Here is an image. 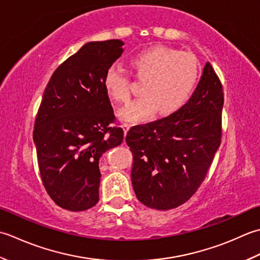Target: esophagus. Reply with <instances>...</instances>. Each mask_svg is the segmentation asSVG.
<instances>
[{"label": "esophagus", "mask_w": 260, "mask_h": 260, "mask_svg": "<svg viewBox=\"0 0 260 260\" xmlns=\"http://www.w3.org/2000/svg\"><path fill=\"white\" fill-rule=\"evenodd\" d=\"M122 129H123L124 135H126V132H128V131H129V129H130V124H128V123H124V124L122 125Z\"/></svg>", "instance_id": "34e87169"}]
</instances>
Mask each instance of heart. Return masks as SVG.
<instances>
[{
    "label": "heart",
    "instance_id": "1",
    "mask_svg": "<svg viewBox=\"0 0 260 260\" xmlns=\"http://www.w3.org/2000/svg\"><path fill=\"white\" fill-rule=\"evenodd\" d=\"M130 66L136 78L144 81L142 96L131 102L119 113L125 122H141L156 113L176 112L197 86L200 67L192 52L178 51L171 47L155 46L131 57ZM103 85L111 99L118 103L130 100V78L120 66L108 68Z\"/></svg>",
    "mask_w": 260,
    "mask_h": 260
}]
</instances>
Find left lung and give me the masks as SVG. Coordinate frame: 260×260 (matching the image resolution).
I'll use <instances>...</instances> for the list:
<instances>
[{"label":"left lung","mask_w":260,"mask_h":260,"mask_svg":"<svg viewBox=\"0 0 260 260\" xmlns=\"http://www.w3.org/2000/svg\"><path fill=\"white\" fill-rule=\"evenodd\" d=\"M223 100L220 79L206 62L186 104L128 131L125 141L134 156L131 182L142 204L171 210L197 192L221 144Z\"/></svg>","instance_id":"left-lung-1"}]
</instances>
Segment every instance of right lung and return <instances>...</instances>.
Here are the masks:
<instances>
[{"label":"right lung","mask_w":260,"mask_h":260,"mask_svg":"<svg viewBox=\"0 0 260 260\" xmlns=\"http://www.w3.org/2000/svg\"><path fill=\"white\" fill-rule=\"evenodd\" d=\"M123 45L87 42L58 66L42 96L34 130L40 176L65 210L85 211L99 202L100 157L123 140L122 128L110 126L115 116L103 85Z\"/></svg>","instance_id":"1"}]
</instances>
